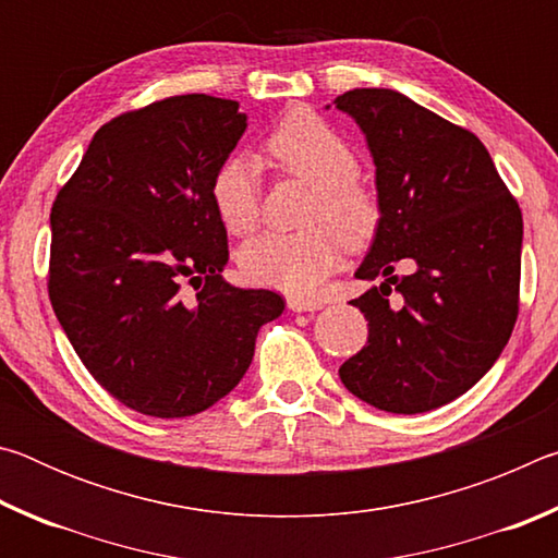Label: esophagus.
I'll use <instances>...</instances> for the list:
<instances>
[{"label":"esophagus","mask_w":558,"mask_h":558,"mask_svg":"<svg viewBox=\"0 0 558 558\" xmlns=\"http://www.w3.org/2000/svg\"><path fill=\"white\" fill-rule=\"evenodd\" d=\"M323 300H305V298H288V307L292 313H315V310H323Z\"/></svg>","instance_id":"1"}]
</instances>
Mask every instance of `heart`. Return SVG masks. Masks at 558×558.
Wrapping results in <instances>:
<instances>
[{
    "label": "heart",
    "mask_w": 558,
    "mask_h": 558,
    "mask_svg": "<svg viewBox=\"0 0 558 558\" xmlns=\"http://www.w3.org/2000/svg\"><path fill=\"white\" fill-rule=\"evenodd\" d=\"M268 155L292 177L313 186L305 209L307 229L295 233L266 231L239 253L243 278L290 295L315 292L339 260L344 243L356 245L372 233L376 202L356 182V157L327 122L310 110H292L266 140ZM211 204L233 235L258 223V167L251 157L231 155L211 177Z\"/></svg>",
    "instance_id": "heart-1"
}]
</instances>
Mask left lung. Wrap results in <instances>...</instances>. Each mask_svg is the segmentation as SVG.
Segmentation results:
<instances>
[{
  "mask_svg": "<svg viewBox=\"0 0 558 558\" xmlns=\"http://www.w3.org/2000/svg\"><path fill=\"white\" fill-rule=\"evenodd\" d=\"M335 108L362 130L376 167L379 221L354 278H381L352 300L369 339L339 379L386 413L440 409L493 369L512 335L522 211L485 145L403 93L354 88Z\"/></svg>",
  "mask_w": 558,
  "mask_h": 558,
  "instance_id": "obj_1",
  "label": "left lung"
}]
</instances>
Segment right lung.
I'll list each match as a JSON object with an SVG mask.
<instances>
[{
    "label": "right lung",
    "instance_id": "right-lung-1",
    "mask_svg": "<svg viewBox=\"0 0 558 558\" xmlns=\"http://www.w3.org/2000/svg\"><path fill=\"white\" fill-rule=\"evenodd\" d=\"M245 128L239 102L204 93L125 112L56 196L53 313L93 379L137 413L184 418L221 401L286 310L278 292L221 278L229 239L209 189Z\"/></svg>",
    "mask_w": 558,
    "mask_h": 558
}]
</instances>
